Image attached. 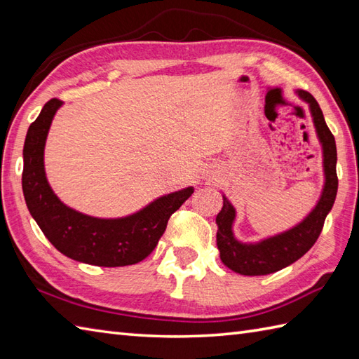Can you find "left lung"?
I'll use <instances>...</instances> for the list:
<instances>
[{
  "instance_id": "left-lung-1",
  "label": "left lung",
  "mask_w": 359,
  "mask_h": 359,
  "mask_svg": "<svg viewBox=\"0 0 359 359\" xmlns=\"http://www.w3.org/2000/svg\"><path fill=\"white\" fill-rule=\"evenodd\" d=\"M297 95L310 104V112L313 117L319 142L323 143L325 184L321 199H319L313 211L292 230L257 243H242L233 236L236 211L224 196V207L216 217L217 248L220 251V259L228 269L243 274V276H262V274L279 271L306 255L318 241L319 234L323 231L324 220L330 212L334 199H337L338 175L334 137L325 123L323 111L315 97L309 94L307 90H297Z\"/></svg>"
}]
</instances>
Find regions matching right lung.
Segmentation results:
<instances>
[{"label":"right lung","mask_w":359,"mask_h":359,"mask_svg":"<svg viewBox=\"0 0 359 359\" xmlns=\"http://www.w3.org/2000/svg\"><path fill=\"white\" fill-rule=\"evenodd\" d=\"M52 98L27 129L22 168V193L30 215L60 253L98 266H125L152 253L166 230L168 219L194 189L189 187L149 203L133 216L97 219L75 211L58 199L44 172V144L52 118L62 106Z\"/></svg>","instance_id":"1"}]
</instances>
